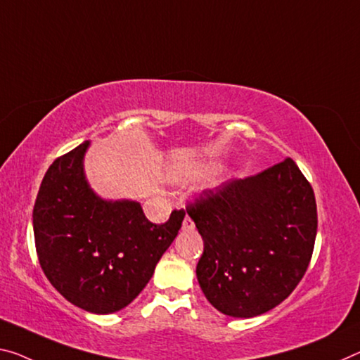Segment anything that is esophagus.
<instances>
[{
  "label": "esophagus",
  "mask_w": 360,
  "mask_h": 360,
  "mask_svg": "<svg viewBox=\"0 0 360 360\" xmlns=\"http://www.w3.org/2000/svg\"><path fill=\"white\" fill-rule=\"evenodd\" d=\"M195 224H193V221L189 218V216H186L184 221H182V229L184 231H192Z\"/></svg>",
  "instance_id": "1"
}]
</instances>
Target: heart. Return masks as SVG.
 <instances>
[{
	"label": "heart",
	"mask_w": 360,
	"mask_h": 360,
	"mask_svg": "<svg viewBox=\"0 0 360 360\" xmlns=\"http://www.w3.org/2000/svg\"><path fill=\"white\" fill-rule=\"evenodd\" d=\"M221 165L219 163H203V165H198V167L192 168V169H187V171H178V173L173 174V178L176 181H189V179H195V178H202L205 174H210V173H214V171L219 169Z\"/></svg>",
	"instance_id": "b5f03b06"
}]
</instances>
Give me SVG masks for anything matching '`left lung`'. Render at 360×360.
Masks as SVG:
<instances>
[{
  "instance_id": "1",
  "label": "left lung",
  "mask_w": 360,
  "mask_h": 360,
  "mask_svg": "<svg viewBox=\"0 0 360 360\" xmlns=\"http://www.w3.org/2000/svg\"><path fill=\"white\" fill-rule=\"evenodd\" d=\"M187 214L203 238L198 283L226 316L250 319L271 311L309 266L316 197L292 158L205 191Z\"/></svg>"
}]
</instances>
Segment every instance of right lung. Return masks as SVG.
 Instances as JSON below:
<instances>
[{
	"label": "right lung",
	"mask_w": 360,
	"mask_h": 360,
	"mask_svg": "<svg viewBox=\"0 0 360 360\" xmlns=\"http://www.w3.org/2000/svg\"><path fill=\"white\" fill-rule=\"evenodd\" d=\"M84 141L54 160L33 207L39 264L67 301L94 314L127 307L178 236L184 210L152 224L139 202L104 200L84 174Z\"/></svg>",
	"instance_id": "right-lung-1"
}]
</instances>
